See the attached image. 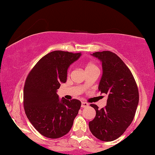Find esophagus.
Listing matches in <instances>:
<instances>
[{"mask_svg": "<svg viewBox=\"0 0 155 155\" xmlns=\"http://www.w3.org/2000/svg\"><path fill=\"white\" fill-rule=\"evenodd\" d=\"M88 105H89L88 103L85 102V101H82V105H81V107H82V108H84V107H88Z\"/></svg>", "mask_w": 155, "mask_h": 155, "instance_id": "34e87169", "label": "esophagus"}]
</instances>
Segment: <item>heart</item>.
<instances>
[{
	"instance_id": "1",
	"label": "heart",
	"mask_w": 155,
	"mask_h": 155,
	"mask_svg": "<svg viewBox=\"0 0 155 155\" xmlns=\"http://www.w3.org/2000/svg\"><path fill=\"white\" fill-rule=\"evenodd\" d=\"M97 68V66L94 64V63H88L87 65L86 71H87V70H90V69H92V68Z\"/></svg>"
}]
</instances>
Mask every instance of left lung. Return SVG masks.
Wrapping results in <instances>:
<instances>
[{
	"mask_svg": "<svg viewBox=\"0 0 155 155\" xmlns=\"http://www.w3.org/2000/svg\"><path fill=\"white\" fill-rule=\"evenodd\" d=\"M101 61L103 74L99 91L108 95L107 106L96 111L89 123L91 133L101 141L109 142L123 135L132 123L139 102V92L130 69L114 53L109 51L92 54Z\"/></svg>",
	"mask_w": 155,
	"mask_h": 155,
	"instance_id": "8db88e82",
	"label": "left lung"
}]
</instances>
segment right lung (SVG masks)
<instances>
[{
  "mask_svg": "<svg viewBox=\"0 0 155 155\" xmlns=\"http://www.w3.org/2000/svg\"><path fill=\"white\" fill-rule=\"evenodd\" d=\"M80 53L54 51L40 59L25 81L23 103L27 117L44 136L56 139L66 135L78 115L81 102L58 98L56 91L67 80L70 65Z\"/></svg>",
  "mask_w": 155,
  "mask_h": 155,
  "instance_id": "add662e5",
  "label": "right lung"
}]
</instances>
